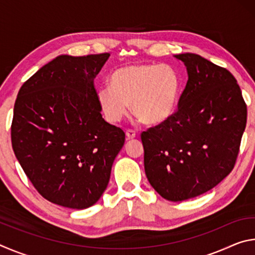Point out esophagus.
Listing matches in <instances>:
<instances>
[{
	"label": "esophagus",
	"instance_id": "34e87169",
	"mask_svg": "<svg viewBox=\"0 0 255 255\" xmlns=\"http://www.w3.org/2000/svg\"><path fill=\"white\" fill-rule=\"evenodd\" d=\"M126 137H127V139H133V138L136 137V132L132 131V130H127L126 131Z\"/></svg>",
	"mask_w": 255,
	"mask_h": 255
}]
</instances>
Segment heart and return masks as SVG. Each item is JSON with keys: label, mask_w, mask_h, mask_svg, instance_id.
<instances>
[{"label": "heart", "mask_w": 255, "mask_h": 255, "mask_svg": "<svg viewBox=\"0 0 255 255\" xmlns=\"http://www.w3.org/2000/svg\"><path fill=\"white\" fill-rule=\"evenodd\" d=\"M111 86L97 90V101L105 118L120 123L130 109L145 125L156 126L169 120L178 106L181 79L170 65L130 64L110 76Z\"/></svg>", "instance_id": "obj_1"}]
</instances>
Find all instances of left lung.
I'll use <instances>...</instances> for the list:
<instances>
[{"label":"left lung","mask_w":255,"mask_h":255,"mask_svg":"<svg viewBox=\"0 0 255 255\" xmlns=\"http://www.w3.org/2000/svg\"><path fill=\"white\" fill-rule=\"evenodd\" d=\"M188 82L173 116L141 133L145 173L159 196L183 201L231 173L247 126V105L235 77L197 54L174 55Z\"/></svg>","instance_id":"8db88e82"}]
</instances>
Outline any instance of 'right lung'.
I'll use <instances>...</instances> for the list:
<instances>
[{
    "mask_svg": "<svg viewBox=\"0 0 255 255\" xmlns=\"http://www.w3.org/2000/svg\"><path fill=\"white\" fill-rule=\"evenodd\" d=\"M110 54L60 55L21 86L11 126L12 147L40 195L85 209L100 199L125 143L102 118L94 79Z\"/></svg>",
    "mask_w": 255,
    "mask_h": 255,
    "instance_id": "right-lung-1",
    "label": "right lung"
}]
</instances>
